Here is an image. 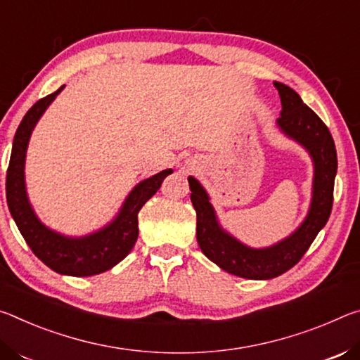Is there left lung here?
<instances>
[{
  "label": "left lung",
  "mask_w": 360,
  "mask_h": 360,
  "mask_svg": "<svg viewBox=\"0 0 360 360\" xmlns=\"http://www.w3.org/2000/svg\"><path fill=\"white\" fill-rule=\"evenodd\" d=\"M279 91L282 111L276 121L285 137L297 141L313 159V196L304 220L279 243L263 249H253L236 239L220 225L214 205L204 186L188 176L191 202L196 210V238L201 250L210 262L229 274L244 279H273L295 266L326 226L332 212L333 185L337 175V150L328 127L323 124L302 97L282 82H274Z\"/></svg>",
  "instance_id": "obj_1"
}]
</instances>
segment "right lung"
<instances>
[{
	"label": "right lung",
	"instance_id": "obj_1",
	"mask_svg": "<svg viewBox=\"0 0 360 360\" xmlns=\"http://www.w3.org/2000/svg\"><path fill=\"white\" fill-rule=\"evenodd\" d=\"M63 87L65 86L51 96L38 100L27 111L17 127L8 174H6V199H8L11 215L23 239L46 266L63 276L86 278V276L105 273L129 255L139 238L140 209L161 188L162 180L172 174V169L161 170L159 174L135 185L115 219L97 231L72 238V236H65L47 228L34 214L30 199H28L25 158L34 126Z\"/></svg>",
	"mask_w": 360,
	"mask_h": 360
}]
</instances>
